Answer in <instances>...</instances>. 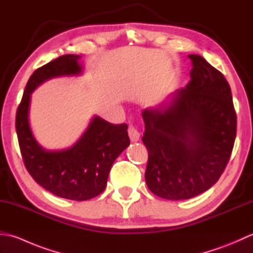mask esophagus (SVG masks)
I'll return each instance as SVG.
<instances>
[{
	"label": "esophagus",
	"mask_w": 253,
	"mask_h": 253,
	"mask_svg": "<svg viewBox=\"0 0 253 253\" xmlns=\"http://www.w3.org/2000/svg\"><path fill=\"white\" fill-rule=\"evenodd\" d=\"M128 135H129V138L132 142H137L139 138H140V133H139V131L132 125L128 128Z\"/></svg>",
	"instance_id": "1"
}]
</instances>
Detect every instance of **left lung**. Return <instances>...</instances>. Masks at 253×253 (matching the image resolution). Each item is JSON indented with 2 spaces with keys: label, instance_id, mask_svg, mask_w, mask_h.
I'll list each match as a JSON object with an SVG mask.
<instances>
[{
  "label": "left lung",
  "instance_id": "obj_1",
  "mask_svg": "<svg viewBox=\"0 0 253 253\" xmlns=\"http://www.w3.org/2000/svg\"><path fill=\"white\" fill-rule=\"evenodd\" d=\"M191 80L142 112L148 149L147 186L155 196L185 200L211 188L233 151L237 118L222 73L197 54L188 55Z\"/></svg>",
  "mask_w": 253,
  "mask_h": 253
}]
</instances>
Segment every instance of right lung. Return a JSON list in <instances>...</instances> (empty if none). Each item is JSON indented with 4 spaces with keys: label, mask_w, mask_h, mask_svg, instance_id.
<instances>
[{
    "label": "right lung",
    "mask_w": 253,
    "mask_h": 253,
    "mask_svg": "<svg viewBox=\"0 0 253 253\" xmlns=\"http://www.w3.org/2000/svg\"><path fill=\"white\" fill-rule=\"evenodd\" d=\"M80 55H62L38 68L27 83L16 114V131L27 170L38 184L57 197L75 201L92 199L105 189L114 161L129 146L126 124L113 125L98 115L72 147L49 150L38 142L31 130V93L46 80L80 76Z\"/></svg>",
    "instance_id": "right-lung-1"
}]
</instances>
